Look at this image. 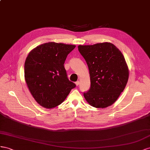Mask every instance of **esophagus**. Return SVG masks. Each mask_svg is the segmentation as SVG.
Masks as SVG:
<instances>
[{"label":"esophagus","mask_w":150,"mask_h":150,"mask_svg":"<svg viewBox=\"0 0 150 150\" xmlns=\"http://www.w3.org/2000/svg\"><path fill=\"white\" fill-rule=\"evenodd\" d=\"M79 83H80V82H79V81H76V82H75V84H76V86H78V85H79Z\"/></svg>","instance_id":"34e87169"}]
</instances>
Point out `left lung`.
<instances>
[{"instance_id":"left-lung-1","label":"left lung","mask_w":150,"mask_h":150,"mask_svg":"<svg viewBox=\"0 0 150 150\" xmlns=\"http://www.w3.org/2000/svg\"><path fill=\"white\" fill-rule=\"evenodd\" d=\"M80 54L88 67L91 88L83 96L96 108L114 104L123 92L129 78V70L121 51L110 42L79 45Z\"/></svg>"}]
</instances>
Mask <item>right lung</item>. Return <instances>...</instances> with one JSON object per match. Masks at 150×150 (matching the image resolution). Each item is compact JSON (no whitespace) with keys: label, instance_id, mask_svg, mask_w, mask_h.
Wrapping results in <instances>:
<instances>
[{"label":"right lung","instance_id":"1","mask_svg":"<svg viewBox=\"0 0 150 150\" xmlns=\"http://www.w3.org/2000/svg\"><path fill=\"white\" fill-rule=\"evenodd\" d=\"M75 45L49 42L34 48L24 64V77L30 92L40 105L55 108L76 85L68 80L64 63Z\"/></svg>","mask_w":150,"mask_h":150}]
</instances>
